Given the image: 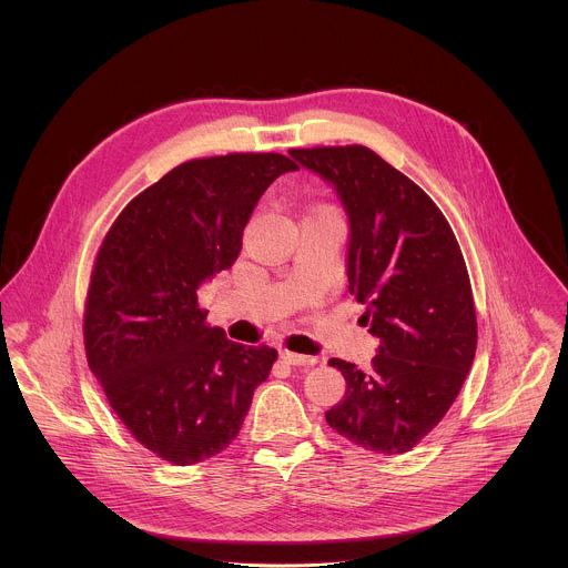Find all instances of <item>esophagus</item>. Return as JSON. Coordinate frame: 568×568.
<instances>
[{
  "instance_id": "1",
  "label": "esophagus",
  "mask_w": 568,
  "mask_h": 568,
  "mask_svg": "<svg viewBox=\"0 0 568 568\" xmlns=\"http://www.w3.org/2000/svg\"><path fill=\"white\" fill-rule=\"evenodd\" d=\"M280 356H282L288 365H302V367H306V365H317V363H320L317 356H306V354H297V352H288V349H282Z\"/></svg>"
}]
</instances>
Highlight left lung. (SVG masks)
<instances>
[{
	"mask_svg": "<svg viewBox=\"0 0 568 568\" xmlns=\"http://www.w3.org/2000/svg\"><path fill=\"white\" fill-rule=\"evenodd\" d=\"M338 194L349 295L381 341L372 367L329 358L347 389L325 422L352 444L400 455L453 406L477 352V313L459 243L430 196L367 146L288 151Z\"/></svg>",
	"mask_w": 568,
	"mask_h": 568,
	"instance_id": "obj_1",
	"label": "left lung"
}]
</instances>
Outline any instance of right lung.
<instances>
[{"label": "right lung", "instance_id": "1", "mask_svg": "<svg viewBox=\"0 0 568 568\" xmlns=\"http://www.w3.org/2000/svg\"><path fill=\"white\" fill-rule=\"evenodd\" d=\"M297 163L232 153L172 168L115 219L84 304L89 369L131 435L174 466L225 450L277 352L205 324L196 291L230 268L264 190Z\"/></svg>", "mask_w": 568, "mask_h": 568}]
</instances>
